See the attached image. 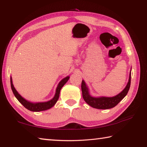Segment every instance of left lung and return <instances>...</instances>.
<instances>
[{
	"instance_id": "1",
	"label": "left lung",
	"mask_w": 147,
	"mask_h": 147,
	"mask_svg": "<svg viewBox=\"0 0 147 147\" xmlns=\"http://www.w3.org/2000/svg\"><path fill=\"white\" fill-rule=\"evenodd\" d=\"M130 80H131V72L129 74V82L127 86L118 95L113 97H92L90 95L89 89L85 84L84 80L82 82V91L83 98L88 105L92 107L98 109H109L113 108L120 102L127 94L130 86Z\"/></svg>"
}]
</instances>
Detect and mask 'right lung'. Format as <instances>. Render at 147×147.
Instances as JSON below:
<instances>
[{
  "instance_id": "add662e5",
  "label": "right lung",
  "mask_w": 147,
  "mask_h": 147,
  "mask_svg": "<svg viewBox=\"0 0 147 147\" xmlns=\"http://www.w3.org/2000/svg\"><path fill=\"white\" fill-rule=\"evenodd\" d=\"M69 76H67L60 82V83L58 84V86L57 87V89H56V93H55V96L53 97V99L48 101H46V102H38V103H32V102H30V101L25 100L24 98H22L19 94H18V92L16 90L15 88L14 87V86H13L11 77L10 78V82H11V87L12 91L13 92V94H14L15 96L16 97V98L18 100V101H19V102L22 104L25 108L28 109V110L31 111H33V112H39V111L48 110V109H51L52 107H53L55 105V103H57L58 98H59L61 89H62V87L66 84L67 82L69 80Z\"/></svg>"
}]
</instances>
